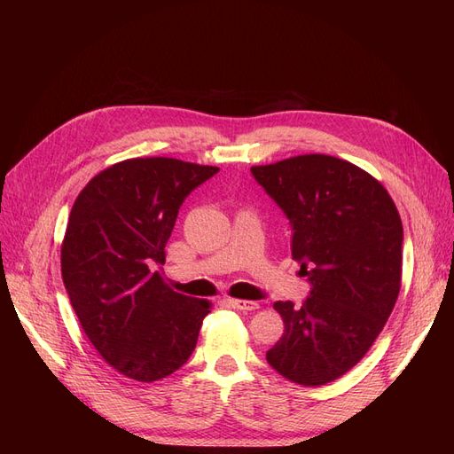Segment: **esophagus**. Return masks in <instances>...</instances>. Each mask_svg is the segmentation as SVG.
<instances>
[{
    "label": "esophagus",
    "instance_id": "34e87169",
    "mask_svg": "<svg viewBox=\"0 0 454 454\" xmlns=\"http://www.w3.org/2000/svg\"><path fill=\"white\" fill-rule=\"evenodd\" d=\"M227 301H229V305L232 309H239V310H244V312L259 309V305L254 303V301H244V299H227Z\"/></svg>",
    "mask_w": 454,
    "mask_h": 454
}]
</instances>
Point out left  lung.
Returning a JSON list of instances; mask_svg holds the SVG:
<instances>
[{
  "instance_id": "8db88e82",
  "label": "left lung",
  "mask_w": 454,
  "mask_h": 454,
  "mask_svg": "<svg viewBox=\"0 0 454 454\" xmlns=\"http://www.w3.org/2000/svg\"><path fill=\"white\" fill-rule=\"evenodd\" d=\"M290 219L292 257L310 295L277 301L284 333L267 362L287 380L322 387L358 364L400 295L403 227L388 191L356 164L309 153L252 167Z\"/></svg>"
}]
</instances>
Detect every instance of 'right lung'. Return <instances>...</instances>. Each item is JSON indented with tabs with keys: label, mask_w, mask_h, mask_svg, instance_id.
<instances>
[{
	"label": "right lung",
	"mask_w": 454,
	"mask_h": 454,
	"mask_svg": "<svg viewBox=\"0 0 454 454\" xmlns=\"http://www.w3.org/2000/svg\"><path fill=\"white\" fill-rule=\"evenodd\" d=\"M219 168L172 157L127 159L96 174L74 202L62 280L92 347L121 375L153 382L195 350L212 303L174 292L151 263L185 197Z\"/></svg>",
	"instance_id": "add662e5"
}]
</instances>
